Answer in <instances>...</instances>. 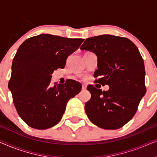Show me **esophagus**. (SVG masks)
<instances>
[{"instance_id":"obj_1","label":"esophagus","mask_w":157,"mask_h":157,"mask_svg":"<svg viewBox=\"0 0 157 157\" xmlns=\"http://www.w3.org/2000/svg\"><path fill=\"white\" fill-rule=\"evenodd\" d=\"M86 90V86L85 85H82V91H85Z\"/></svg>"}]
</instances>
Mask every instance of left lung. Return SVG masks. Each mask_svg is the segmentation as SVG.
<instances>
[{"mask_svg": "<svg viewBox=\"0 0 157 157\" xmlns=\"http://www.w3.org/2000/svg\"><path fill=\"white\" fill-rule=\"evenodd\" d=\"M80 49L97 56L94 83L109 86L106 91L88 86L91 97L85 104L87 117L104 129L122 127L135 115L147 91L144 63L138 48L128 38L101 35L86 39Z\"/></svg>", "mask_w": 157, "mask_h": 157, "instance_id": "8db88e82", "label": "left lung"}]
</instances>
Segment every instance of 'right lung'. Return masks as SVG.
Here are the masks:
<instances>
[{
	"label": "right lung",
	"instance_id": "add662e5",
	"mask_svg": "<svg viewBox=\"0 0 157 157\" xmlns=\"http://www.w3.org/2000/svg\"><path fill=\"white\" fill-rule=\"evenodd\" d=\"M83 38L40 34L25 40L12 63L8 88L17 112L27 125L46 129L61 121L66 104L81 90L68 80L50 86L53 71L65 67L68 56L79 48Z\"/></svg>",
	"mask_w": 157,
	"mask_h": 157
}]
</instances>
